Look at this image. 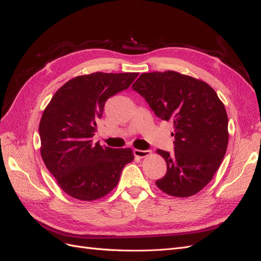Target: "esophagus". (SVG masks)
I'll return each instance as SVG.
<instances>
[{"label":"esophagus","instance_id":"34e87169","mask_svg":"<svg viewBox=\"0 0 261 261\" xmlns=\"http://www.w3.org/2000/svg\"><path fill=\"white\" fill-rule=\"evenodd\" d=\"M151 153L150 150H139V149H134V155L139 156V158H145Z\"/></svg>","mask_w":261,"mask_h":261}]
</instances>
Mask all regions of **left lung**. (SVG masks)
<instances>
[{
	"label": "left lung",
	"mask_w": 261,
	"mask_h": 261,
	"mask_svg": "<svg viewBox=\"0 0 261 261\" xmlns=\"http://www.w3.org/2000/svg\"><path fill=\"white\" fill-rule=\"evenodd\" d=\"M132 88L158 117L174 124V151H156L167 162L156 186L174 197L200 192L218 171L228 141L227 115L218 94L204 82L173 70L141 74Z\"/></svg>",
	"instance_id": "left-lung-1"
}]
</instances>
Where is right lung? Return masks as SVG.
Wrapping results in <instances>:
<instances>
[{
	"label": "right lung",
	"instance_id": "obj_1",
	"mask_svg": "<svg viewBox=\"0 0 261 261\" xmlns=\"http://www.w3.org/2000/svg\"><path fill=\"white\" fill-rule=\"evenodd\" d=\"M138 73H92L73 78L55 92L39 125L41 156L60 187L73 198L91 201L117 185L132 149L92 144L97 121L115 93L127 89Z\"/></svg>",
	"mask_w": 261,
	"mask_h": 261
}]
</instances>
